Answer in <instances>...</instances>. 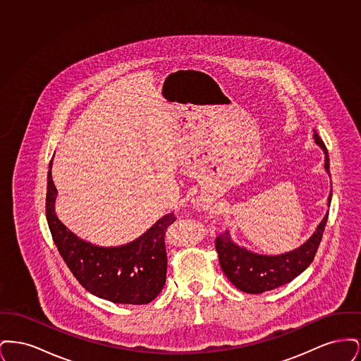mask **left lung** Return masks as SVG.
I'll list each match as a JSON object with an SVG mask.
<instances>
[{"mask_svg":"<svg viewBox=\"0 0 361 361\" xmlns=\"http://www.w3.org/2000/svg\"><path fill=\"white\" fill-rule=\"evenodd\" d=\"M312 137L325 153V169L330 176L326 146L315 130ZM330 200L331 192L327 197L329 206ZM327 215L329 214L325 215L314 234L302 246L277 256L258 255L247 250L233 242L228 231H224L215 240V247L224 275L238 290L247 293H262L290 283L296 276L300 275L315 257L326 226Z\"/></svg>","mask_w":361,"mask_h":361,"instance_id":"left-lung-1","label":"left lung"}]
</instances>
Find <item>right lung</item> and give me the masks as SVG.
<instances>
[{
    "label": "right lung",
    "mask_w": 361,
    "mask_h": 361,
    "mask_svg": "<svg viewBox=\"0 0 361 361\" xmlns=\"http://www.w3.org/2000/svg\"><path fill=\"white\" fill-rule=\"evenodd\" d=\"M52 159L47 174L46 216L52 240L71 274L86 291L121 305L154 300L166 281L165 233L176 221L173 212L158 219L137 240L121 246H99L78 238L55 214L56 188Z\"/></svg>",
    "instance_id": "add662e5"
}]
</instances>
